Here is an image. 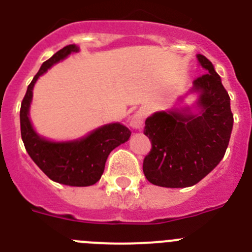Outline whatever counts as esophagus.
I'll return each mask as SVG.
<instances>
[{
  "instance_id": "34e87169",
  "label": "esophagus",
  "mask_w": 252,
  "mask_h": 252,
  "mask_svg": "<svg viewBox=\"0 0 252 252\" xmlns=\"http://www.w3.org/2000/svg\"><path fill=\"white\" fill-rule=\"evenodd\" d=\"M145 119V112L143 109L138 110V112L134 113L130 117V121H129V126L133 129H140L143 126V123H144Z\"/></svg>"
}]
</instances>
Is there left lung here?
Listing matches in <instances>:
<instances>
[{
  "mask_svg": "<svg viewBox=\"0 0 252 252\" xmlns=\"http://www.w3.org/2000/svg\"><path fill=\"white\" fill-rule=\"evenodd\" d=\"M196 58L206 73L179 98L181 104L188 94H196L194 104L178 103L145 121L144 134L152 140V150L143 171L158 187H192L221 161L229 145L234 124L229 94L213 63L203 55Z\"/></svg>",
  "mask_w": 252,
  "mask_h": 252,
  "instance_id": "left-lung-1",
  "label": "left lung"
}]
</instances>
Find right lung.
Listing matches in <instances>:
<instances>
[{
  "label": "right lung",
  "instance_id": "add662e5",
  "mask_svg": "<svg viewBox=\"0 0 252 252\" xmlns=\"http://www.w3.org/2000/svg\"><path fill=\"white\" fill-rule=\"evenodd\" d=\"M77 52L79 47L76 44L65 46L41 65L21 104V135L31 159L49 179L69 187H89L100 179L110 152L128 142L131 131L117 122L98 126L78 139L56 142L37 133L30 119L33 88L39 77Z\"/></svg>",
  "mask_w": 252,
  "mask_h": 252
}]
</instances>
